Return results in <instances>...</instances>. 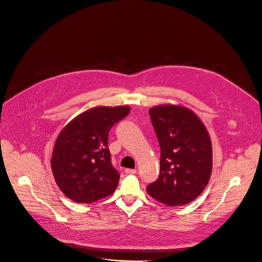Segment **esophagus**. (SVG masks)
Wrapping results in <instances>:
<instances>
[{
  "mask_svg": "<svg viewBox=\"0 0 262 262\" xmlns=\"http://www.w3.org/2000/svg\"><path fill=\"white\" fill-rule=\"evenodd\" d=\"M126 174H136L137 170L136 169H125Z\"/></svg>",
  "mask_w": 262,
  "mask_h": 262,
  "instance_id": "1",
  "label": "esophagus"
}]
</instances>
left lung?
<instances>
[{
	"label": "left lung",
	"instance_id": "obj_1",
	"mask_svg": "<svg viewBox=\"0 0 262 262\" xmlns=\"http://www.w3.org/2000/svg\"><path fill=\"white\" fill-rule=\"evenodd\" d=\"M160 146V176L147 193L168 206L195 200L207 185L212 169L209 134L194 112L176 104L149 108Z\"/></svg>",
	"mask_w": 262,
	"mask_h": 262
}]
</instances>
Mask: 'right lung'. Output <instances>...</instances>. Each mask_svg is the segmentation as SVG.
I'll use <instances>...</instances> for the list:
<instances>
[{
    "mask_svg": "<svg viewBox=\"0 0 262 262\" xmlns=\"http://www.w3.org/2000/svg\"><path fill=\"white\" fill-rule=\"evenodd\" d=\"M129 112L128 105L95 106L73 118L60 132L51 167L67 198L92 203L115 192L120 175L111 164L108 130Z\"/></svg>",
    "mask_w": 262,
    "mask_h": 262,
    "instance_id": "right-lung-1",
    "label": "right lung"
}]
</instances>
